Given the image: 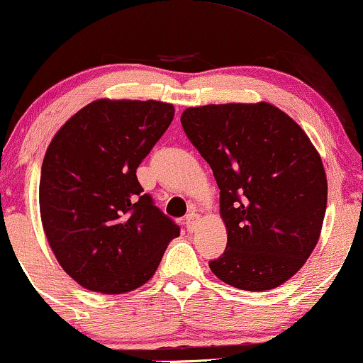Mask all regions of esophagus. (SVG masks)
Listing matches in <instances>:
<instances>
[{"instance_id":"34e87169","label":"esophagus","mask_w":363,"mask_h":363,"mask_svg":"<svg viewBox=\"0 0 363 363\" xmlns=\"http://www.w3.org/2000/svg\"><path fill=\"white\" fill-rule=\"evenodd\" d=\"M198 223H199V215H196V213H191V215L184 220V225H186L187 231H194L196 226H198Z\"/></svg>"}]
</instances>
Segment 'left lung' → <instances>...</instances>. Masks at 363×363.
<instances>
[{
    "label": "left lung",
    "mask_w": 363,
    "mask_h": 363,
    "mask_svg": "<svg viewBox=\"0 0 363 363\" xmlns=\"http://www.w3.org/2000/svg\"><path fill=\"white\" fill-rule=\"evenodd\" d=\"M181 123L220 187L228 243L211 272L243 291L289 281L320 240L328 198L311 140L264 101L187 108Z\"/></svg>",
    "instance_id": "obj_1"
}]
</instances>
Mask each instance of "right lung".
<instances>
[{
	"label": "right lung",
	"instance_id": "obj_1",
	"mask_svg": "<svg viewBox=\"0 0 363 363\" xmlns=\"http://www.w3.org/2000/svg\"><path fill=\"white\" fill-rule=\"evenodd\" d=\"M172 118L169 103L98 99L52 138L38 189L43 231L60 267L86 289L143 286L179 237L137 179Z\"/></svg>",
	"mask_w": 363,
	"mask_h": 363
}]
</instances>
